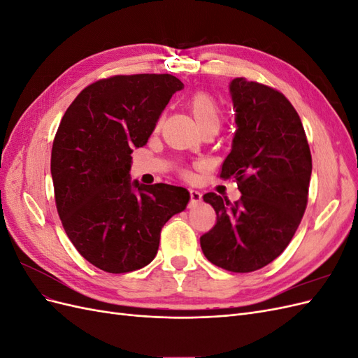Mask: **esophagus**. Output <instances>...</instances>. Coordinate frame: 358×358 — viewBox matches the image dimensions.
Wrapping results in <instances>:
<instances>
[{
	"label": "esophagus",
	"instance_id": "esophagus-1",
	"mask_svg": "<svg viewBox=\"0 0 358 358\" xmlns=\"http://www.w3.org/2000/svg\"><path fill=\"white\" fill-rule=\"evenodd\" d=\"M191 194V201H189V208H196V206L201 201L203 194L199 189H189Z\"/></svg>",
	"mask_w": 358,
	"mask_h": 358
}]
</instances>
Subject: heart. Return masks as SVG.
Segmentation results:
<instances>
[{
  "instance_id": "obj_1",
  "label": "heart",
  "mask_w": 358,
  "mask_h": 358,
  "mask_svg": "<svg viewBox=\"0 0 358 358\" xmlns=\"http://www.w3.org/2000/svg\"><path fill=\"white\" fill-rule=\"evenodd\" d=\"M191 109L200 127L208 124H221V107L209 92H197L191 99Z\"/></svg>"
}]
</instances>
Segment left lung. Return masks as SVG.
Instances as JSON below:
<instances>
[{
	"label": "left lung",
	"mask_w": 358,
	"mask_h": 358,
	"mask_svg": "<svg viewBox=\"0 0 358 358\" xmlns=\"http://www.w3.org/2000/svg\"><path fill=\"white\" fill-rule=\"evenodd\" d=\"M230 94L237 129L221 178H234L242 197L230 203L204 194L216 224L200 245L215 266L248 273L272 263L294 236L308 204L312 157L284 94L243 78L230 82Z\"/></svg>",
	"instance_id": "1"
}]
</instances>
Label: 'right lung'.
I'll use <instances>...</instances> for the list:
<instances>
[{
	"instance_id": "1",
	"label": "right lung",
	"mask_w": 358,
	"mask_h": 358,
	"mask_svg": "<svg viewBox=\"0 0 358 358\" xmlns=\"http://www.w3.org/2000/svg\"><path fill=\"white\" fill-rule=\"evenodd\" d=\"M182 88L171 74L113 76L86 86L61 119L50 158L58 215L79 254L104 272L148 266L161 229L189 201L185 188L129 176L133 149Z\"/></svg>"
}]
</instances>
